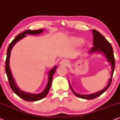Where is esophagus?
<instances>
[{
	"instance_id": "1",
	"label": "esophagus",
	"mask_w": 120,
	"mask_h": 120,
	"mask_svg": "<svg viewBox=\"0 0 120 120\" xmlns=\"http://www.w3.org/2000/svg\"><path fill=\"white\" fill-rule=\"evenodd\" d=\"M68 64V61L66 59H62L60 62V64L62 66H66Z\"/></svg>"
}]
</instances>
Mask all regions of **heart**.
Here are the masks:
<instances>
[{
    "instance_id": "1",
    "label": "heart",
    "mask_w": 120,
    "mask_h": 120,
    "mask_svg": "<svg viewBox=\"0 0 120 120\" xmlns=\"http://www.w3.org/2000/svg\"><path fill=\"white\" fill-rule=\"evenodd\" d=\"M75 41L77 43L79 44H82L83 42H84V41H83V40H82V39H76Z\"/></svg>"
}]
</instances>
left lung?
Wrapping results in <instances>:
<instances>
[{
    "label": "left lung",
    "instance_id": "8db88e82",
    "mask_svg": "<svg viewBox=\"0 0 120 120\" xmlns=\"http://www.w3.org/2000/svg\"><path fill=\"white\" fill-rule=\"evenodd\" d=\"M92 33L94 36L93 46L92 47L90 50L89 51V54H93L95 52L102 54L107 59V61L109 62L110 64L111 67V77L109 80L107 86L105 87H104L102 90L99 91L94 94H89V95H81V94L76 93L71 87L69 81L70 87L72 91L73 92V93L75 94V96L78 97V98L87 100H92L98 98V96H100L101 94H102L108 89L112 81V78L113 72H114L115 64L113 49L111 44L100 33L98 32L97 30L95 29L92 30Z\"/></svg>",
    "mask_w": 120,
    "mask_h": 120
}]
</instances>
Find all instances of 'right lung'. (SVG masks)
<instances>
[{
    "label": "right lung",
    "instance_id": "right-lung-1",
    "mask_svg": "<svg viewBox=\"0 0 120 120\" xmlns=\"http://www.w3.org/2000/svg\"><path fill=\"white\" fill-rule=\"evenodd\" d=\"M44 31V29H41L37 30H28L25 31L24 32L21 33L19 35H18L16 36L15 38L12 41L11 43L9 45L8 48L7 49V58H6L5 61V71L6 74H7L8 79L9 83L10 86L11 87V90L13 91L18 95V96L22 98L24 100L27 101H38L42 99L46 96L47 94L49 91L50 89L51 84H52V78L53 75L55 71H56L57 66H54L52 69H51L48 72V83H47L46 87L45 89L41 93L38 94H34L31 93H28V92H25L24 91L21 90L20 88L18 87L17 85H16L15 81L14 79L13 75H12L11 71L10 70L9 61H10V54H11V51L13 49V46L18 41H19L21 39L24 38L26 35V34H31V35H38L42 33Z\"/></svg>",
    "mask_w": 120,
    "mask_h": 120
}]
</instances>
